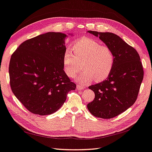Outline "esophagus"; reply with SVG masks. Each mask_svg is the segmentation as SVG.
Here are the masks:
<instances>
[{
	"instance_id": "34e87169",
	"label": "esophagus",
	"mask_w": 152,
	"mask_h": 152,
	"mask_svg": "<svg viewBox=\"0 0 152 152\" xmlns=\"http://www.w3.org/2000/svg\"><path fill=\"white\" fill-rule=\"evenodd\" d=\"M76 88H77V90H82L83 89L85 88V87H84V86L78 84V85H77Z\"/></svg>"
}]
</instances>
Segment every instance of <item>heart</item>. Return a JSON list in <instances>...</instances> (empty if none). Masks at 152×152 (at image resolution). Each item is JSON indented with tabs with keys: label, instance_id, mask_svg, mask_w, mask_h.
Segmentation results:
<instances>
[{
	"label": "heart",
	"instance_id": "1",
	"mask_svg": "<svg viewBox=\"0 0 152 152\" xmlns=\"http://www.w3.org/2000/svg\"><path fill=\"white\" fill-rule=\"evenodd\" d=\"M74 55L70 50H66L62 58L65 73L74 77L80 70L78 60L82 62L84 68L76 80L83 84L90 82L94 79L102 82L111 74L113 69L115 58L114 53L107 46L90 37H81L72 45Z\"/></svg>",
	"mask_w": 152,
	"mask_h": 152
}]
</instances>
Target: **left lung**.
<instances>
[{
	"label": "left lung",
	"mask_w": 152,
	"mask_h": 152,
	"mask_svg": "<svg viewBox=\"0 0 152 152\" xmlns=\"http://www.w3.org/2000/svg\"><path fill=\"white\" fill-rule=\"evenodd\" d=\"M113 51V69L106 80L89 86L95 98L87 107L94 116L111 118L130 107L137 99L144 77L140 57L136 50L123 39L110 32L88 31Z\"/></svg>",
	"instance_id": "left-lung-1"
}]
</instances>
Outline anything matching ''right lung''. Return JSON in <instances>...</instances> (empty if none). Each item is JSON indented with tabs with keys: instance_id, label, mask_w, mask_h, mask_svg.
<instances>
[{
	"instance_id": "obj_1",
	"label": "right lung",
	"mask_w": 152,
	"mask_h": 152,
	"mask_svg": "<svg viewBox=\"0 0 152 152\" xmlns=\"http://www.w3.org/2000/svg\"><path fill=\"white\" fill-rule=\"evenodd\" d=\"M67 37L60 32L37 35L23 42L11 56L12 91L32 113L47 115L56 112L65 102L68 92L76 89L62 63Z\"/></svg>"
}]
</instances>
